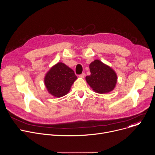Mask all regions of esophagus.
<instances>
[{"mask_svg":"<svg viewBox=\"0 0 155 155\" xmlns=\"http://www.w3.org/2000/svg\"><path fill=\"white\" fill-rule=\"evenodd\" d=\"M84 75H85V74H84V73H83V74H81V75H80L79 77H80V78H83L84 77Z\"/></svg>","mask_w":155,"mask_h":155,"instance_id":"obj_1","label":"esophagus"}]
</instances>
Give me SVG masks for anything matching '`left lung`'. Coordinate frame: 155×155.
<instances>
[{"instance_id":"left-lung-1","label":"left lung","mask_w":155,"mask_h":155,"mask_svg":"<svg viewBox=\"0 0 155 155\" xmlns=\"http://www.w3.org/2000/svg\"><path fill=\"white\" fill-rule=\"evenodd\" d=\"M91 75L86 77V81L92 90L99 94L112 91L117 83V75L110 66L96 59L90 64Z\"/></svg>"}]
</instances>
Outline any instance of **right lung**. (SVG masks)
Wrapping results in <instances>:
<instances>
[{
	"label": "right lung",
	"instance_id": "right-lung-1",
	"mask_svg": "<svg viewBox=\"0 0 155 155\" xmlns=\"http://www.w3.org/2000/svg\"><path fill=\"white\" fill-rule=\"evenodd\" d=\"M77 79L74 71L64 63L58 62L48 71L44 83L48 92L54 97H61L67 94Z\"/></svg>",
	"mask_w": 155,
	"mask_h": 155
}]
</instances>
